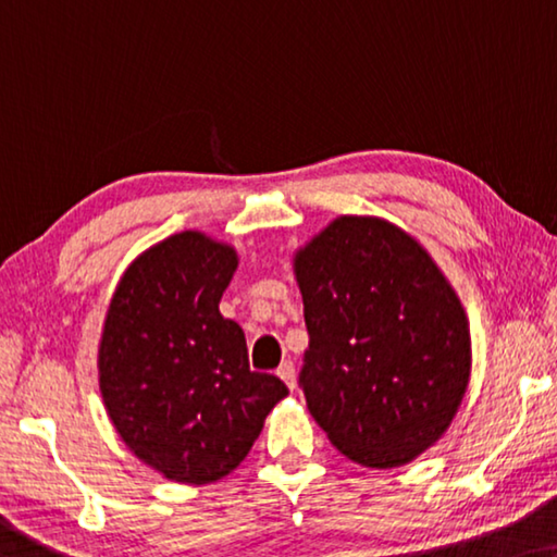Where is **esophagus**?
Wrapping results in <instances>:
<instances>
[{"mask_svg": "<svg viewBox=\"0 0 557 557\" xmlns=\"http://www.w3.org/2000/svg\"><path fill=\"white\" fill-rule=\"evenodd\" d=\"M277 376L289 386V389H295V364L293 361H282L277 369Z\"/></svg>", "mask_w": 557, "mask_h": 557, "instance_id": "esophagus-1", "label": "esophagus"}]
</instances>
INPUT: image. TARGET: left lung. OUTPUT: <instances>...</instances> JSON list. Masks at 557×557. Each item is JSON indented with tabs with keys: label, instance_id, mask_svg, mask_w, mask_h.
Wrapping results in <instances>:
<instances>
[{
	"label": "left lung",
	"instance_id": "obj_1",
	"mask_svg": "<svg viewBox=\"0 0 557 557\" xmlns=\"http://www.w3.org/2000/svg\"><path fill=\"white\" fill-rule=\"evenodd\" d=\"M295 277L314 421L355 463L413 461L451 426L471 379L469 320L444 272L401 227L342 215L295 252Z\"/></svg>",
	"mask_w": 557,
	"mask_h": 557
}]
</instances>
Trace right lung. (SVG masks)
Instances as JSON below:
<instances>
[{"mask_svg":"<svg viewBox=\"0 0 557 557\" xmlns=\"http://www.w3.org/2000/svg\"><path fill=\"white\" fill-rule=\"evenodd\" d=\"M235 270V247L171 235L128 264L103 320L109 419L140 461L178 483L235 471L287 396L275 374L250 372L245 332L218 310Z\"/></svg>","mask_w":557,"mask_h":557,"instance_id":"right-lung-1","label":"right lung"}]
</instances>
